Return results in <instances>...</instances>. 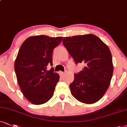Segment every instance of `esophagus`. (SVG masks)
I'll return each mask as SVG.
<instances>
[{
  "label": "esophagus",
  "mask_w": 127,
  "mask_h": 127,
  "mask_svg": "<svg viewBox=\"0 0 127 127\" xmlns=\"http://www.w3.org/2000/svg\"><path fill=\"white\" fill-rule=\"evenodd\" d=\"M59 74H60L61 76H63L64 74H65V72H62V71H60L59 72Z\"/></svg>",
  "instance_id": "34e87169"
}]
</instances>
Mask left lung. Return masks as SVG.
Returning <instances> with one entry per match:
<instances>
[{
    "mask_svg": "<svg viewBox=\"0 0 127 127\" xmlns=\"http://www.w3.org/2000/svg\"><path fill=\"white\" fill-rule=\"evenodd\" d=\"M62 43L76 64H85L69 85L71 94L81 102H96L105 94L113 74L108 46L93 34L64 37Z\"/></svg>",
    "mask_w": 127,
    "mask_h": 127,
    "instance_id": "obj_1",
    "label": "left lung"
}]
</instances>
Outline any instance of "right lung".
<instances>
[{
    "label": "right lung",
    "instance_id": "1",
    "mask_svg": "<svg viewBox=\"0 0 127 127\" xmlns=\"http://www.w3.org/2000/svg\"><path fill=\"white\" fill-rule=\"evenodd\" d=\"M62 37L46 35L32 36L22 44L15 61L17 81L23 96L34 105L45 104L53 96L59 80L52 65L54 49L62 41Z\"/></svg>",
    "mask_w": 127,
    "mask_h": 127
}]
</instances>
